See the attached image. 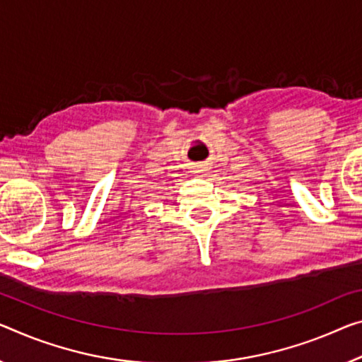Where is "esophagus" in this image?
I'll list each match as a JSON object with an SVG mask.
<instances>
[{
    "label": "esophagus",
    "instance_id": "obj_1",
    "mask_svg": "<svg viewBox=\"0 0 362 362\" xmlns=\"http://www.w3.org/2000/svg\"><path fill=\"white\" fill-rule=\"evenodd\" d=\"M210 168L207 163H200V165H194L192 166V173L196 176H204V173H207Z\"/></svg>",
    "mask_w": 362,
    "mask_h": 362
}]
</instances>
